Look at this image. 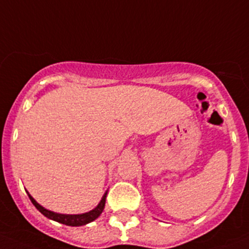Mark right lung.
<instances>
[{
	"instance_id": "1",
	"label": "right lung",
	"mask_w": 249,
	"mask_h": 249,
	"mask_svg": "<svg viewBox=\"0 0 249 249\" xmlns=\"http://www.w3.org/2000/svg\"><path fill=\"white\" fill-rule=\"evenodd\" d=\"M27 194H28L29 198H31L32 203L34 204L35 208L39 210L41 214L45 215L46 217L51 218V220H53V221H56V222H59V223H62V225L78 227V226L87 225V223L92 222V221H94L95 218L99 217V215L102 214L104 208H105V202H106V195H107V191L104 194L102 201L99 202V204H98L94 209H92L91 212H89V213H84V214H76V215L58 214V213L51 212V210L43 208L42 206H40V204L37 203V202L35 201L31 195H29L28 191H27Z\"/></svg>"
}]
</instances>
